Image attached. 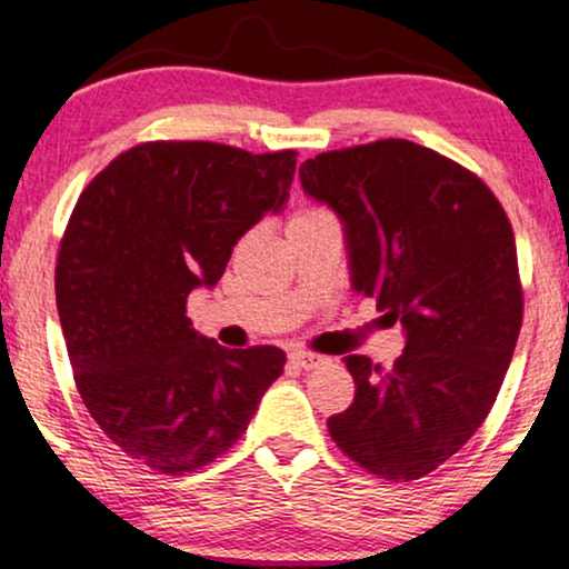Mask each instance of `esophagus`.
<instances>
[{
	"label": "esophagus",
	"instance_id": "esophagus-1",
	"mask_svg": "<svg viewBox=\"0 0 569 569\" xmlns=\"http://www.w3.org/2000/svg\"><path fill=\"white\" fill-rule=\"evenodd\" d=\"M289 361L295 367H302V370H313V367L321 365L323 356L310 353V351H295V353H289Z\"/></svg>",
	"mask_w": 569,
	"mask_h": 569
}]
</instances>
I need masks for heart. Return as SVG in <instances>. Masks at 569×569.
I'll return each mask as SVG.
<instances>
[{
    "mask_svg": "<svg viewBox=\"0 0 569 569\" xmlns=\"http://www.w3.org/2000/svg\"><path fill=\"white\" fill-rule=\"evenodd\" d=\"M327 210L321 208H305V210H297L295 216H291V221H302V218H316V216H323Z\"/></svg>",
    "mask_w": 569,
    "mask_h": 569,
    "instance_id": "heart-1",
    "label": "heart"
}]
</instances>
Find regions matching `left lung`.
Here are the masks:
<instances>
[{
  "instance_id": "1",
  "label": "left lung",
  "mask_w": 569,
  "mask_h": 569,
  "mask_svg": "<svg viewBox=\"0 0 569 569\" xmlns=\"http://www.w3.org/2000/svg\"><path fill=\"white\" fill-rule=\"evenodd\" d=\"M302 189L346 223L353 289L405 327L391 370L348 356L356 397L327 421L348 459L408 483L478 432L523 318L516 237L495 191L410 140L318 153Z\"/></svg>"
}]
</instances>
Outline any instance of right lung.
I'll use <instances>...</instances> for the list:
<instances>
[{
  "label": "right lung",
  "mask_w": 569,
  "mask_h": 569,
  "mask_svg": "<svg viewBox=\"0 0 569 569\" xmlns=\"http://www.w3.org/2000/svg\"><path fill=\"white\" fill-rule=\"evenodd\" d=\"M295 170L297 151L153 140L118 153L74 204L56 259L74 386L110 442L161 476L227 453L283 372L280 348L193 332L186 302L280 210Z\"/></svg>",
  "instance_id": "1"
}]
</instances>
